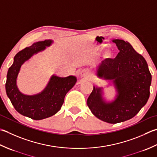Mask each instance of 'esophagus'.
I'll return each instance as SVG.
<instances>
[{
    "label": "esophagus",
    "instance_id": "34e87169",
    "mask_svg": "<svg viewBox=\"0 0 157 157\" xmlns=\"http://www.w3.org/2000/svg\"><path fill=\"white\" fill-rule=\"evenodd\" d=\"M80 74H81L82 77H85V76H87L88 75V73L86 71L84 70V71H82Z\"/></svg>",
    "mask_w": 157,
    "mask_h": 157
}]
</instances>
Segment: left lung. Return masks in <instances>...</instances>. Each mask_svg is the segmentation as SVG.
Listing matches in <instances>:
<instances>
[{"label":"left lung","instance_id":"left-lung-1","mask_svg":"<svg viewBox=\"0 0 157 157\" xmlns=\"http://www.w3.org/2000/svg\"><path fill=\"white\" fill-rule=\"evenodd\" d=\"M119 53L114 58L103 60L97 69V75L112 79L118 91L116 99L106 103L101 88L93 87L87 99V105L97 118L116 124L133 118L146 105L150 96L152 75L146 60L128 41L113 40Z\"/></svg>","mask_w":157,"mask_h":157}]
</instances>
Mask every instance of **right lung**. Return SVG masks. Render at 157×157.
<instances>
[{"mask_svg":"<svg viewBox=\"0 0 157 157\" xmlns=\"http://www.w3.org/2000/svg\"><path fill=\"white\" fill-rule=\"evenodd\" d=\"M52 43V40L39 41L20 51L15 56L13 64L7 73L5 88L12 105L20 114L36 121L50 117L59 111L66 94L77 81L75 76L60 78L54 75L41 93L29 96L18 90L16 79L21 64L33 54L44 50L46 46H50Z\"/></svg>","mask_w":157,"mask_h":157,"instance_id":"right-lung-1","label":"right lung"}]
</instances>
